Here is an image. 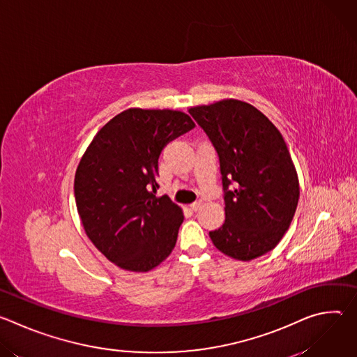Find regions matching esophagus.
<instances>
[{
	"instance_id": "obj_1",
	"label": "esophagus",
	"mask_w": 357,
	"mask_h": 357,
	"mask_svg": "<svg viewBox=\"0 0 357 357\" xmlns=\"http://www.w3.org/2000/svg\"><path fill=\"white\" fill-rule=\"evenodd\" d=\"M189 208H190L193 212H196V211H199V209L202 208V202H193L192 205H189Z\"/></svg>"
}]
</instances>
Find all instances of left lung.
Here are the masks:
<instances>
[{
  "instance_id": "obj_1",
  "label": "left lung",
  "mask_w": 357,
  "mask_h": 357,
  "mask_svg": "<svg viewBox=\"0 0 357 357\" xmlns=\"http://www.w3.org/2000/svg\"><path fill=\"white\" fill-rule=\"evenodd\" d=\"M189 113L220 161L226 220L209 233L215 247L240 261L264 256L289 229L299 199L298 174L281 132L237 98L193 106Z\"/></svg>"
}]
</instances>
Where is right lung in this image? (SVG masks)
<instances>
[{
  "instance_id": "add662e5",
  "label": "right lung",
  "mask_w": 357,
  "mask_h": 357,
  "mask_svg": "<svg viewBox=\"0 0 357 357\" xmlns=\"http://www.w3.org/2000/svg\"><path fill=\"white\" fill-rule=\"evenodd\" d=\"M195 127L181 110L131 107L101 127L79 162L75 199L83 229L117 267L146 273L172 252L182 209L155 196L164 146Z\"/></svg>"
}]
</instances>
